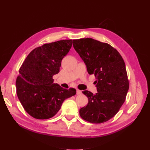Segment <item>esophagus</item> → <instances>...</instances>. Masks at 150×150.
Wrapping results in <instances>:
<instances>
[{"label":"esophagus","instance_id":"1","mask_svg":"<svg viewBox=\"0 0 150 150\" xmlns=\"http://www.w3.org/2000/svg\"><path fill=\"white\" fill-rule=\"evenodd\" d=\"M77 94H82V91H81V90H79V89H77Z\"/></svg>","mask_w":150,"mask_h":150}]
</instances>
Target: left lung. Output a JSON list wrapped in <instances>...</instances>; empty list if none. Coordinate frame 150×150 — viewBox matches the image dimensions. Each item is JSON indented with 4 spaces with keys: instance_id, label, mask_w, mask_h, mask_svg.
Listing matches in <instances>:
<instances>
[{
    "instance_id": "1",
    "label": "left lung",
    "mask_w": 150,
    "mask_h": 150,
    "mask_svg": "<svg viewBox=\"0 0 150 150\" xmlns=\"http://www.w3.org/2000/svg\"><path fill=\"white\" fill-rule=\"evenodd\" d=\"M76 52L85 62L89 74H94L98 93H83L88 98L80 109L82 118L91 123H103L114 117L125 103L129 80L123 59L108 43L91 38L72 40Z\"/></svg>"
}]
</instances>
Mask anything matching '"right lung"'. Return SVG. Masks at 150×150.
I'll use <instances>...</instances> for the list:
<instances>
[{"label": "right lung", "instance_id": "obj_1", "mask_svg": "<svg viewBox=\"0 0 150 150\" xmlns=\"http://www.w3.org/2000/svg\"><path fill=\"white\" fill-rule=\"evenodd\" d=\"M72 46V40L45 44L33 50L22 64L16 79V92L21 104L32 117L47 120L55 116L66 99L76 94L54 83L61 61Z\"/></svg>", "mask_w": 150, "mask_h": 150}]
</instances>
